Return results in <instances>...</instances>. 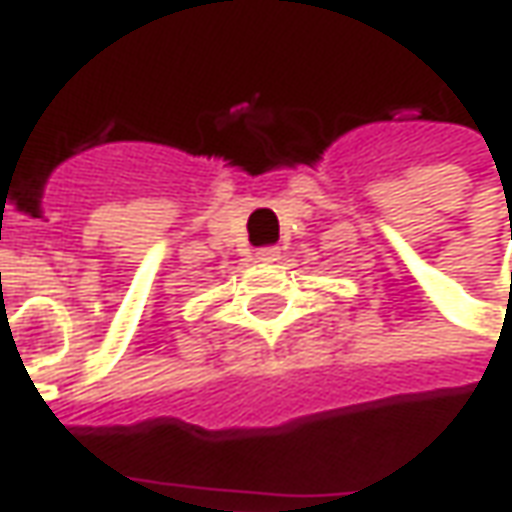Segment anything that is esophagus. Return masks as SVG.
Here are the masks:
<instances>
[{
	"label": "esophagus",
	"instance_id": "obj_1",
	"mask_svg": "<svg viewBox=\"0 0 512 512\" xmlns=\"http://www.w3.org/2000/svg\"><path fill=\"white\" fill-rule=\"evenodd\" d=\"M279 256H282V247H259L256 250V259L259 262H279Z\"/></svg>",
	"mask_w": 512,
	"mask_h": 512
}]
</instances>
